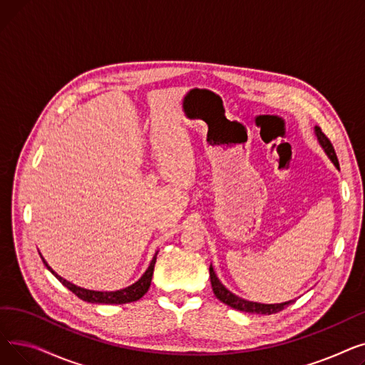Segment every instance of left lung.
<instances>
[{"mask_svg": "<svg viewBox=\"0 0 365 365\" xmlns=\"http://www.w3.org/2000/svg\"><path fill=\"white\" fill-rule=\"evenodd\" d=\"M314 133L317 136V140L319 143V146L324 149L325 155L330 158V161L334 164V167L339 170V161L336 157V152L333 149V145L330 143V140L327 139V136L321 131V128L318 125H315ZM210 281H212V287H213V293L215 296L223 302L225 304L231 306V308L237 309V311H242V312H248V314H262V315H271V314H277L279 311H282L287 306L294 303V300H289V302H282V303H259V302H250L245 300L237 294H234L232 292H229L226 287L220 282V279L217 278L213 264H210Z\"/></svg>", "mask_w": 365, "mask_h": 365, "instance_id": "8db88e82", "label": "left lung"}]
</instances>
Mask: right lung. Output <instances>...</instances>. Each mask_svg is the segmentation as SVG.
I'll return each instance as SVG.
<instances>
[{
  "instance_id": "add662e5",
  "label": "right lung",
  "mask_w": 365,
  "mask_h": 365,
  "mask_svg": "<svg viewBox=\"0 0 365 365\" xmlns=\"http://www.w3.org/2000/svg\"><path fill=\"white\" fill-rule=\"evenodd\" d=\"M157 255H158V252H155V255H153V257L148 266V269L136 282L125 287V289L115 290V292H96V290H88V289H83V287L75 285V284L66 281L65 278H62L61 275H57L48 266L46 259L41 255L40 256L43 259V263L47 266V269L57 279H59L68 290H71L75 296H78L81 300L88 302V303H102V304H124V303L139 300L149 290V285H150L152 275H153V267H155V262H157Z\"/></svg>"
}]
</instances>
